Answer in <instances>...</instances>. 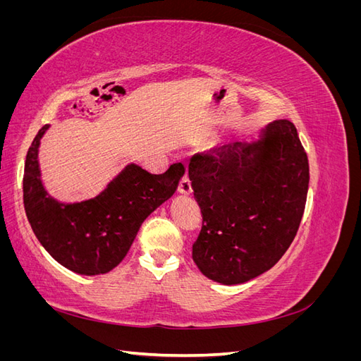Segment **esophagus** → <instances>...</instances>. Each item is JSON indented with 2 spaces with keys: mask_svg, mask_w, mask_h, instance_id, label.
Returning <instances> with one entry per match:
<instances>
[{
  "mask_svg": "<svg viewBox=\"0 0 361 361\" xmlns=\"http://www.w3.org/2000/svg\"><path fill=\"white\" fill-rule=\"evenodd\" d=\"M179 192L180 194H185V195H188V194H191L192 192V187H191V180L188 179V176H183L182 179H180V182H179Z\"/></svg>",
  "mask_w": 361,
  "mask_h": 361,
  "instance_id": "esophagus-1",
  "label": "esophagus"
}]
</instances>
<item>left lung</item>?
<instances>
[{
    "instance_id": "8db88e82",
    "label": "left lung",
    "mask_w": 361,
    "mask_h": 361,
    "mask_svg": "<svg viewBox=\"0 0 361 361\" xmlns=\"http://www.w3.org/2000/svg\"><path fill=\"white\" fill-rule=\"evenodd\" d=\"M188 176L203 224L192 245L202 274L241 285L274 267L292 244L309 191V159L289 120L267 125L190 159Z\"/></svg>"
}]
</instances>
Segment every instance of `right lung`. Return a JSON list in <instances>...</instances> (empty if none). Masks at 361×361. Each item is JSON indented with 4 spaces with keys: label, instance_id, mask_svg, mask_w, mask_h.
Returning a JSON list of instances; mask_svg holds the SVG:
<instances>
[{
    "label": "right lung",
    "instance_id": "obj_1",
    "mask_svg": "<svg viewBox=\"0 0 361 361\" xmlns=\"http://www.w3.org/2000/svg\"><path fill=\"white\" fill-rule=\"evenodd\" d=\"M43 126L28 149L24 206L39 243L60 265L76 274L99 276L123 260L141 224L169 200L185 174L182 164L152 174L130 162L93 199L64 203L47 191L39 164Z\"/></svg>",
    "mask_w": 361,
    "mask_h": 361
}]
</instances>
